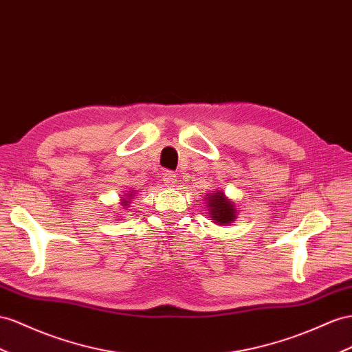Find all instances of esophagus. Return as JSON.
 I'll use <instances>...</instances> for the list:
<instances>
[{"label": "esophagus", "instance_id": "esophagus-1", "mask_svg": "<svg viewBox=\"0 0 352 352\" xmlns=\"http://www.w3.org/2000/svg\"><path fill=\"white\" fill-rule=\"evenodd\" d=\"M164 182L166 186H175L177 175L174 173H170V170H166V173L164 174Z\"/></svg>", "mask_w": 352, "mask_h": 352}]
</instances>
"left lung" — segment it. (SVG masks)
Masks as SVG:
<instances>
[{
    "label": "left lung",
    "mask_w": 352,
    "mask_h": 352,
    "mask_svg": "<svg viewBox=\"0 0 352 352\" xmlns=\"http://www.w3.org/2000/svg\"><path fill=\"white\" fill-rule=\"evenodd\" d=\"M205 204H206V208H208L206 211L210 214V220H212L215 224L228 226V224L236 220V215H238L236 204L232 202L229 197L224 195L223 190L206 193Z\"/></svg>",
    "instance_id": "8db88e82"
}]
</instances>
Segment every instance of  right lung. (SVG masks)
<instances>
[{"instance_id":"obj_1","label":"right lung","mask_w":352,"mask_h":352,"mask_svg":"<svg viewBox=\"0 0 352 352\" xmlns=\"http://www.w3.org/2000/svg\"><path fill=\"white\" fill-rule=\"evenodd\" d=\"M135 196H137V190H129V192L120 195V197H122L120 205L123 206V210H128L129 208V204H131V201L133 199Z\"/></svg>"}]
</instances>
